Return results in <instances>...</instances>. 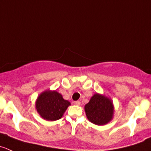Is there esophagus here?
Instances as JSON below:
<instances>
[{"label":"esophagus","instance_id":"obj_1","mask_svg":"<svg viewBox=\"0 0 151 151\" xmlns=\"http://www.w3.org/2000/svg\"><path fill=\"white\" fill-rule=\"evenodd\" d=\"M74 104L76 105H80V101H74Z\"/></svg>","mask_w":151,"mask_h":151}]
</instances>
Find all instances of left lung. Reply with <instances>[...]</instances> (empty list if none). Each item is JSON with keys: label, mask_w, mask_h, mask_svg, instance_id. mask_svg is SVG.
Segmentation results:
<instances>
[{"label": "left lung", "mask_w": 151, "mask_h": 151, "mask_svg": "<svg viewBox=\"0 0 151 151\" xmlns=\"http://www.w3.org/2000/svg\"><path fill=\"white\" fill-rule=\"evenodd\" d=\"M85 111L91 122L96 125H104L114 118V106L111 99L104 94L96 93L85 105Z\"/></svg>", "instance_id": "left-lung-1"}]
</instances>
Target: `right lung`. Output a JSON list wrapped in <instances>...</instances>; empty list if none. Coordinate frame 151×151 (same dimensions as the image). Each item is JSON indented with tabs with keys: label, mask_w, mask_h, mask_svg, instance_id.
<instances>
[{
	"label": "right lung",
	"mask_w": 151,
	"mask_h": 151,
	"mask_svg": "<svg viewBox=\"0 0 151 151\" xmlns=\"http://www.w3.org/2000/svg\"><path fill=\"white\" fill-rule=\"evenodd\" d=\"M69 105L70 102L64 99L61 93L50 89L40 93L35 102L37 112L47 121L61 119Z\"/></svg>",
	"instance_id": "add662e5"
}]
</instances>
